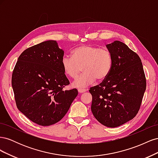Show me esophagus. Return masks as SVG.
Wrapping results in <instances>:
<instances>
[{
    "mask_svg": "<svg viewBox=\"0 0 158 158\" xmlns=\"http://www.w3.org/2000/svg\"><path fill=\"white\" fill-rule=\"evenodd\" d=\"M87 90L88 89H84V88H79L78 89V92H79V93H84V92H86Z\"/></svg>",
    "mask_w": 158,
    "mask_h": 158,
    "instance_id": "obj_1",
    "label": "esophagus"
}]
</instances>
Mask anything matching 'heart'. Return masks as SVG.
<instances>
[{"instance_id":"obj_1","label":"heart","mask_w":158,"mask_h":158,"mask_svg":"<svg viewBox=\"0 0 158 158\" xmlns=\"http://www.w3.org/2000/svg\"><path fill=\"white\" fill-rule=\"evenodd\" d=\"M64 73L76 78L82 70L84 73L73 83L79 88L92 84L95 80L102 81L111 72L113 56L106 48H98L91 45H82L72 51V57L64 56L61 61Z\"/></svg>"}]
</instances>
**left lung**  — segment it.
I'll return each instance as SVG.
<instances>
[{
  "instance_id": "left-lung-1",
  "label": "left lung",
  "mask_w": 158,
  "mask_h": 158,
  "mask_svg": "<svg viewBox=\"0 0 158 158\" xmlns=\"http://www.w3.org/2000/svg\"><path fill=\"white\" fill-rule=\"evenodd\" d=\"M113 56V65L102 83L90 88L91 110L104 126L114 128L135 117L139 111L146 88L141 59L119 41L106 45Z\"/></svg>"
}]
</instances>
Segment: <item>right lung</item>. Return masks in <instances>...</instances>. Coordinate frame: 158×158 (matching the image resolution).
<instances>
[{
  "instance_id": "1",
  "label": "right lung",
  "mask_w": 158,
  "mask_h": 158,
  "mask_svg": "<svg viewBox=\"0 0 158 158\" xmlns=\"http://www.w3.org/2000/svg\"><path fill=\"white\" fill-rule=\"evenodd\" d=\"M64 51L49 40L26 49L18 57L12 76L16 106L37 125L50 126L60 121L78 95L62 67Z\"/></svg>"
}]
</instances>
